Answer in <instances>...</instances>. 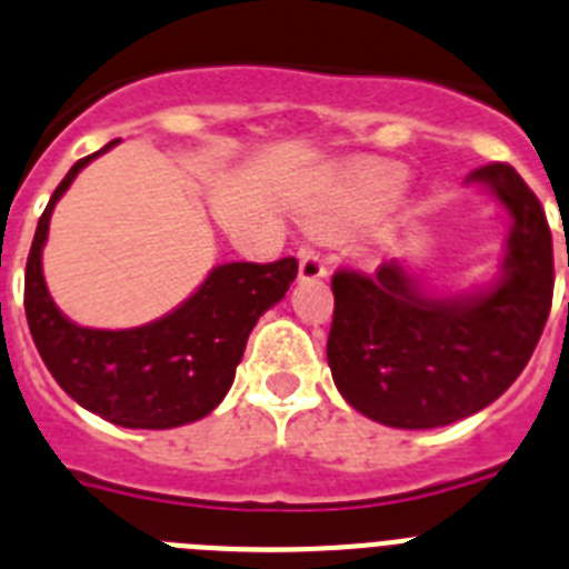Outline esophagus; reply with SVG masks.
Returning <instances> with one entry per match:
<instances>
[{"mask_svg": "<svg viewBox=\"0 0 569 569\" xmlns=\"http://www.w3.org/2000/svg\"><path fill=\"white\" fill-rule=\"evenodd\" d=\"M299 276L301 279H321V276H328V259L313 248L301 250Z\"/></svg>", "mask_w": 569, "mask_h": 569, "instance_id": "34e87169", "label": "esophagus"}]
</instances>
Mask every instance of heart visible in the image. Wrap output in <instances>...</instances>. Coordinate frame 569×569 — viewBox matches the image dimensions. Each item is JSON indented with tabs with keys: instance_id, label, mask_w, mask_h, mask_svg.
Returning <instances> with one entry per match:
<instances>
[{
	"instance_id": "obj_1",
	"label": "heart",
	"mask_w": 569,
	"mask_h": 569,
	"mask_svg": "<svg viewBox=\"0 0 569 569\" xmlns=\"http://www.w3.org/2000/svg\"><path fill=\"white\" fill-rule=\"evenodd\" d=\"M401 179H405V170L393 168V164H376V168H367L365 173H361L365 188L379 190V193H390V190H396L401 184Z\"/></svg>"
}]
</instances>
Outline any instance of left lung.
<instances>
[{
	"instance_id": "8db88e82",
	"label": "left lung",
	"mask_w": 569,
	"mask_h": 569,
	"mask_svg": "<svg viewBox=\"0 0 569 569\" xmlns=\"http://www.w3.org/2000/svg\"><path fill=\"white\" fill-rule=\"evenodd\" d=\"M510 213L501 279L490 290L430 296L399 259L376 273L336 270L328 365L367 419L430 430L479 413L530 361L552 305V236L541 202L507 162L476 168Z\"/></svg>"
}]
</instances>
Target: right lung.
<instances>
[{"label": "right lung", "instance_id": "right-lung-1", "mask_svg": "<svg viewBox=\"0 0 569 569\" xmlns=\"http://www.w3.org/2000/svg\"><path fill=\"white\" fill-rule=\"evenodd\" d=\"M113 144L79 159L39 216L24 268V316L44 367L77 405L130 430H168L202 419L224 399L250 330L288 293L299 261L288 256L270 264H219L184 305L142 328L73 325L50 299L42 248L53 204L79 170Z\"/></svg>", "mask_w": 569, "mask_h": 569}]
</instances>
